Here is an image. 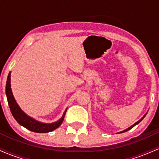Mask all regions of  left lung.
<instances>
[{"instance_id":"8db88e82","label":"left lung","mask_w":159,"mask_h":159,"mask_svg":"<svg viewBox=\"0 0 159 159\" xmlns=\"http://www.w3.org/2000/svg\"><path fill=\"white\" fill-rule=\"evenodd\" d=\"M147 113H146V114L143 115V117H142V118H141V119H140V120H138V122H136V123H134V124H133V125H131V126H130V127H129V128H128V129H125V130L122 131V132H118V134H119V133H123V132H127V131H129V129H132V128H133V127H134V126H135V125H138V123H140V122H141V121H142V120H143V118H144V117H145V116H146V115H147Z\"/></svg>"}]
</instances>
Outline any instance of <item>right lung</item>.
Returning <instances> with one entry per match:
<instances>
[{
	"label": "right lung",
	"mask_w": 159,
	"mask_h": 159,
	"mask_svg": "<svg viewBox=\"0 0 159 159\" xmlns=\"http://www.w3.org/2000/svg\"><path fill=\"white\" fill-rule=\"evenodd\" d=\"M11 72L9 73L8 77H7V84H6V95L7 98V101H8L9 106H10L11 113H12V116L15 118L16 121L19 123L20 125H22L23 127L26 128L28 130L31 131V132H36V133H48L52 132L54 129H57L60 125L63 123V120H64V116L66 112L67 108L66 109L64 113L63 114L62 117L57 121L54 122V123H42V122L38 121L31 117V116H28L27 114H25L24 111L21 110V107L16 102L15 98H14L13 94H12V89H11Z\"/></svg>",
	"instance_id": "obj_1"
}]
</instances>
